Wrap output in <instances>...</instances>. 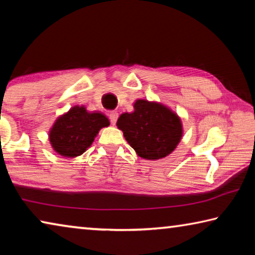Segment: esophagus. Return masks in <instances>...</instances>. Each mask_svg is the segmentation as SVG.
<instances>
[{"label": "esophagus", "mask_w": 255, "mask_h": 255, "mask_svg": "<svg viewBox=\"0 0 255 255\" xmlns=\"http://www.w3.org/2000/svg\"><path fill=\"white\" fill-rule=\"evenodd\" d=\"M109 117H110L111 125H116V123H117V119L119 117V114L117 111H111L109 114Z\"/></svg>", "instance_id": "34e87169"}]
</instances>
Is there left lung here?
Returning a JSON list of instances; mask_svg holds the SVG:
<instances>
[{
	"instance_id": "1",
	"label": "left lung",
	"mask_w": 255,
	"mask_h": 255,
	"mask_svg": "<svg viewBox=\"0 0 255 255\" xmlns=\"http://www.w3.org/2000/svg\"><path fill=\"white\" fill-rule=\"evenodd\" d=\"M128 144L144 159L164 158L179 145L183 126L178 114L157 101L138 99L132 112H125L117 120Z\"/></svg>"
}]
</instances>
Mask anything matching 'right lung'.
Segmentation results:
<instances>
[{"instance_id": "right-lung-1", "label": "right lung", "mask_w": 255, "mask_h": 255, "mask_svg": "<svg viewBox=\"0 0 255 255\" xmlns=\"http://www.w3.org/2000/svg\"><path fill=\"white\" fill-rule=\"evenodd\" d=\"M109 125V119L102 112L74 106L55 120L48 138L51 147L60 156L76 157L92 145L100 129Z\"/></svg>"}]
</instances>
